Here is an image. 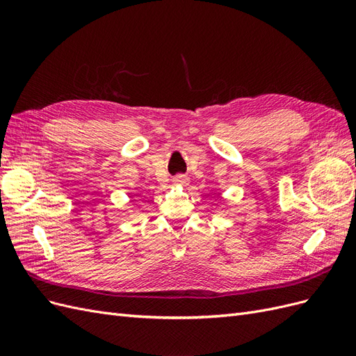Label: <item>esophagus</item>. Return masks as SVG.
Instances as JSON below:
<instances>
[{
	"label": "esophagus",
	"instance_id": "esophagus-1",
	"mask_svg": "<svg viewBox=\"0 0 356 356\" xmlns=\"http://www.w3.org/2000/svg\"><path fill=\"white\" fill-rule=\"evenodd\" d=\"M172 181H174L175 186H187L188 184V178L186 175H177Z\"/></svg>",
	"mask_w": 356,
	"mask_h": 356
}]
</instances>
